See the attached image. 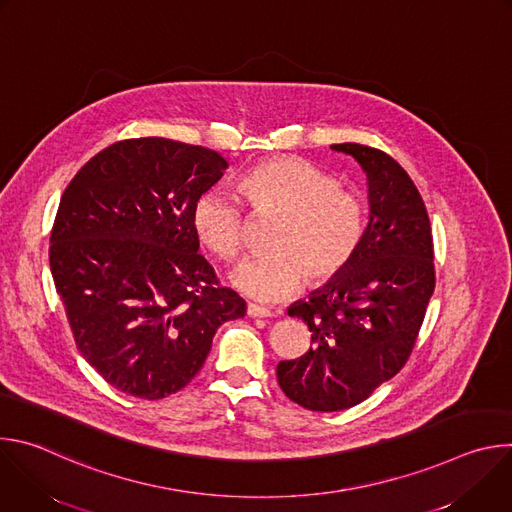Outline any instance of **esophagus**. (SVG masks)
Segmentation results:
<instances>
[{
    "label": "esophagus",
    "instance_id": "34e87169",
    "mask_svg": "<svg viewBox=\"0 0 512 512\" xmlns=\"http://www.w3.org/2000/svg\"><path fill=\"white\" fill-rule=\"evenodd\" d=\"M247 314H249L251 318H271V316H273V312H271L269 308H263V306H259V304H249V306H247Z\"/></svg>",
    "mask_w": 512,
    "mask_h": 512
}]
</instances>
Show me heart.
Here are the masks:
<instances>
[{
	"mask_svg": "<svg viewBox=\"0 0 512 512\" xmlns=\"http://www.w3.org/2000/svg\"><path fill=\"white\" fill-rule=\"evenodd\" d=\"M251 212L275 221L263 257L243 263L233 283L261 302L289 298L304 285L318 287L340 277L364 237V202L338 180L300 158L253 166L239 180ZM202 245L225 261L241 255L245 214L227 192H204L192 212Z\"/></svg>",
	"mask_w": 512,
	"mask_h": 512,
	"instance_id": "1",
	"label": "heart"
}]
</instances>
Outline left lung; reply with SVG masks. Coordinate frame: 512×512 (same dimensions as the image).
Here are the masks:
<instances>
[{"label":"left lung","instance_id":"obj_1","mask_svg":"<svg viewBox=\"0 0 512 512\" xmlns=\"http://www.w3.org/2000/svg\"><path fill=\"white\" fill-rule=\"evenodd\" d=\"M369 178L371 216L348 269L287 310L312 332L310 350L277 364L281 391L310 411L369 399L411 356L435 287L433 237L423 198L385 152L336 143Z\"/></svg>","mask_w":512,"mask_h":512}]
</instances>
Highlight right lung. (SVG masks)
Wrapping results in <instances>:
<instances>
[{
	"label": "right lung",
	"mask_w": 512,
	"mask_h": 512,
	"mask_svg": "<svg viewBox=\"0 0 512 512\" xmlns=\"http://www.w3.org/2000/svg\"><path fill=\"white\" fill-rule=\"evenodd\" d=\"M227 160L166 137L111 143L66 186L50 271L77 348L115 389L148 401L184 389L245 300L198 253L192 212Z\"/></svg>",
	"instance_id": "1"
}]
</instances>
